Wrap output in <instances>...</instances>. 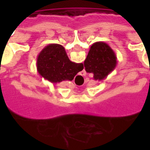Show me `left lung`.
Returning a JSON list of instances; mask_svg holds the SVG:
<instances>
[{"instance_id": "1", "label": "left lung", "mask_w": 150, "mask_h": 150, "mask_svg": "<svg viewBox=\"0 0 150 150\" xmlns=\"http://www.w3.org/2000/svg\"><path fill=\"white\" fill-rule=\"evenodd\" d=\"M116 55L106 42H96L90 47L84 60L85 71L93 75L95 80H103L114 71L117 64Z\"/></svg>"}]
</instances>
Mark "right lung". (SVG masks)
<instances>
[{
    "label": "right lung",
    "instance_id": "add662e5",
    "mask_svg": "<svg viewBox=\"0 0 150 150\" xmlns=\"http://www.w3.org/2000/svg\"><path fill=\"white\" fill-rule=\"evenodd\" d=\"M83 68V63H76L69 59L64 47L59 44H49L38 55V74L53 83L71 81Z\"/></svg>",
    "mask_w": 150,
    "mask_h": 150
}]
</instances>
